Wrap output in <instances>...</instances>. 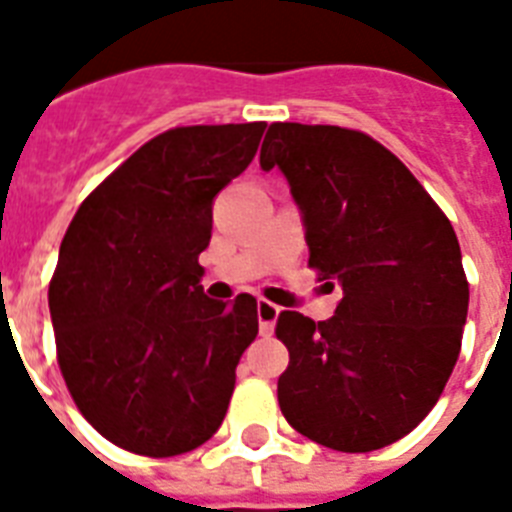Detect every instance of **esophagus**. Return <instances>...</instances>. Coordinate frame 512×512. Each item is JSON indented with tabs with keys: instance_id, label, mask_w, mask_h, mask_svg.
Instances as JSON below:
<instances>
[{
	"instance_id": "34e87169",
	"label": "esophagus",
	"mask_w": 512,
	"mask_h": 512,
	"mask_svg": "<svg viewBox=\"0 0 512 512\" xmlns=\"http://www.w3.org/2000/svg\"><path fill=\"white\" fill-rule=\"evenodd\" d=\"M281 312V307H276L268 299H257V320H260V333L263 336H270L273 328H276V317Z\"/></svg>"
}]
</instances>
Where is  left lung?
<instances>
[{
  "label": "left lung",
  "instance_id": "8db88e82",
  "mask_svg": "<svg viewBox=\"0 0 512 512\" xmlns=\"http://www.w3.org/2000/svg\"><path fill=\"white\" fill-rule=\"evenodd\" d=\"M260 166H278L304 213L309 268L341 289L330 320L281 312L289 367L278 406L309 440L369 453L401 440L445 390L468 312L458 236L385 145L336 124L276 122Z\"/></svg>",
  "mask_w": 512,
  "mask_h": 512
}]
</instances>
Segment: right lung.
<instances>
[{
	"label": "right lung",
	"mask_w": 512,
	"mask_h": 512,
	"mask_svg": "<svg viewBox=\"0 0 512 512\" xmlns=\"http://www.w3.org/2000/svg\"><path fill=\"white\" fill-rule=\"evenodd\" d=\"M265 122L174 127L137 148L77 208L49 283L57 362L96 432L148 458L216 435L255 296L203 294L213 197L255 158Z\"/></svg>",
	"instance_id": "add662e5"
}]
</instances>
